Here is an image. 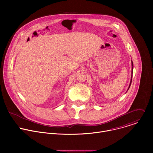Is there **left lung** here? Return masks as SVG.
I'll return each instance as SVG.
<instances>
[{"label": "left lung", "mask_w": 153, "mask_h": 153, "mask_svg": "<svg viewBox=\"0 0 153 153\" xmlns=\"http://www.w3.org/2000/svg\"><path fill=\"white\" fill-rule=\"evenodd\" d=\"M131 63H132V66H133V67H132V71H131V73H132V74H131V82H130V84H129V88H128V89L129 88V87H130V86H131V82H132V77H133V61H131Z\"/></svg>", "instance_id": "left-lung-1"}]
</instances>
